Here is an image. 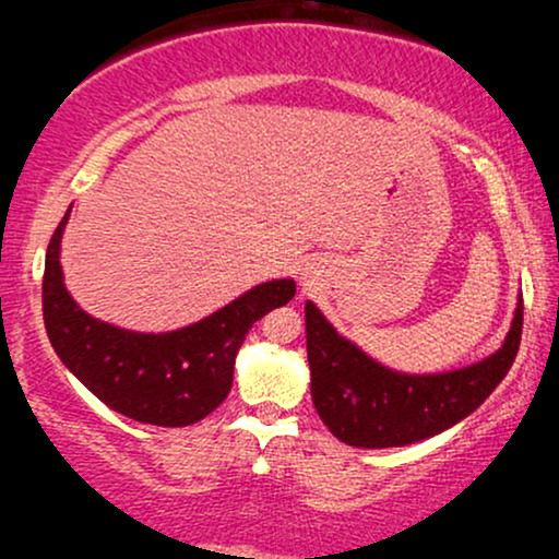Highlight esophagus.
I'll return each mask as SVG.
<instances>
[{
	"instance_id": "1",
	"label": "esophagus",
	"mask_w": 559,
	"mask_h": 559,
	"mask_svg": "<svg viewBox=\"0 0 559 559\" xmlns=\"http://www.w3.org/2000/svg\"><path fill=\"white\" fill-rule=\"evenodd\" d=\"M312 285H316V282H312V272L308 270V266H305V272H302V287H305V289H312Z\"/></svg>"
}]
</instances>
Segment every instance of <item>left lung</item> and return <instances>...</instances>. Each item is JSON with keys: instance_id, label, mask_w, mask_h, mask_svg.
Listing matches in <instances>:
<instances>
[{"instance_id": "8db88e82", "label": "left lung", "mask_w": 559, "mask_h": 559, "mask_svg": "<svg viewBox=\"0 0 559 559\" xmlns=\"http://www.w3.org/2000/svg\"><path fill=\"white\" fill-rule=\"evenodd\" d=\"M524 305L501 348L463 369L407 373L389 369L335 331L316 302H305L310 392L328 430L354 448H402L473 415L501 384L522 341Z\"/></svg>"}]
</instances>
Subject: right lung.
Here are the masks:
<instances>
[{
	"mask_svg": "<svg viewBox=\"0 0 559 559\" xmlns=\"http://www.w3.org/2000/svg\"><path fill=\"white\" fill-rule=\"evenodd\" d=\"M71 209L52 234L43 277L45 331L60 361L106 407L136 423L186 427L211 415L231 392L249 328L293 300L295 280L262 282L178 331H127L88 316L68 293L60 241Z\"/></svg>",
	"mask_w": 559,
	"mask_h": 559,
	"instance_id": "1",
	"label": "right lung"
}]
</instances>
